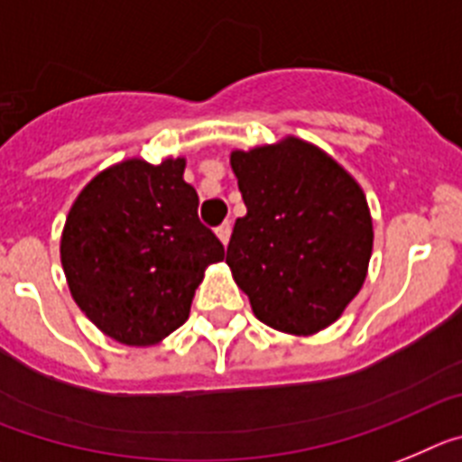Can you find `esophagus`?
I'll return each mask as SVG.
<instances>
[{
	"label": "esophagus",
	"instance_id": "esophagus-1",
	"mask_svg": "<svg viewBox=\"0 0 462 462\" xmlns=\"http://www.w3.org/2000/svg\"><path fill=\"white\" fill-rule=\"evenodd\" d=\"M216 235H218V239L227 246V242H230V235H232V223L230 220H226L223 226L216 227Z\"/></svg>",
	"mask_w": 462,
	"mask_h": 462
}]
</instances>
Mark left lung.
Listing matches in <instances>:
<instances>
[{"label":"left lung","instance_id":"obj_1","mask_svg":"<svg viewBox=\"0 0 462 462\" xmlns=\"http://www.w3.org/2000/svg\"><path fill=\"white\" fill-rule=\"evenodd\" d=\"M246 216L226 263L264 326L314 335L335 323L367 276L370 208L353 176L314 143L232 151Z\"/></svg>","mask_w":462,"mask_h":462}]
</instances>
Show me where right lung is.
Returning a JSON list of instances; mask_svg holds the SVG:
<instances>
[{
	"mask_svg": "<svg viewBox=\"0 0 462 462\" xmlns=\"http://www.w3.org/2000/svg\"><path fill=\"white\" fill-rule=\"evenodd\" d=\"M186 160H125L97 174L64 223L60 258L71 298L111 339L162 342L190 314L204 270L226 258L198 218Z\"/></svg>",
	"mask_w": 462,
	"mask_h": 462,
	"instance_id": "obj_1",
	"label": "right lung"
}]
</instances>
